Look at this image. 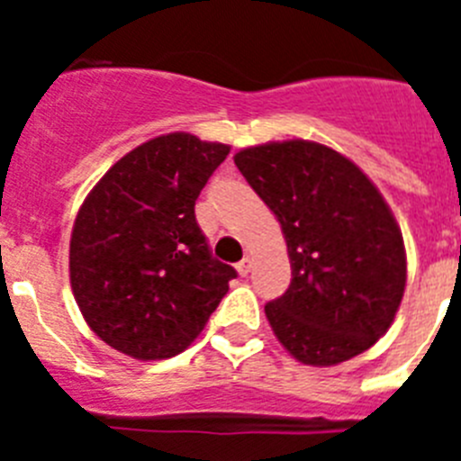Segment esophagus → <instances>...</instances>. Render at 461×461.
<instances>
[{"mask_svg":"<svg viewBox=\"0 0 461 461\" xmlns=\"http://www.w3.org/2000/svg\"><path fill=\"white\" fill-rule=\"evenodd\" d=\"M235 267H238L240 276H247V275H249V272H251V258H242Z\"/></svg>","mask_w":461,"mask_h":461,"instance_id":"obj_1","label":"esophagus"}]
</instances>
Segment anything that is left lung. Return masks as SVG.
Instances as JSON below:
<instances>
[{
	"instance_id": "1",
	"label": "left lung",
	"mask_w": 461,
	"mask_h": 461,
	"mask_svg": "<svg viewBox=\"0 0 461 461\" xmlns=\"http://www.w3.org/2000/svg\"><path fill=\"white\" fill-rule=\"evenodd\" d=\"M235 166L279 219L291 286L266 316L295 360L330 367L388 332L406 286L404 240L353 161L309 140L267 142Z\"/></svg>"
}]
</instances>
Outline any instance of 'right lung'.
I'll list each match as a JSON object with an SVG mask.
<instances>
[{"label":"right lung","instance_id":"right-lung-1","mask_svg":"<svg viewBox=\"0 0 461 461\" xmlns=\"http://www.w3.org/2000/svg\"><path fill=\"white\" fill-rule=\"evenodd\" d=\"M230 148L168 133L122 157L89 191L68 270L96 337L136 360L182 353L238 272L212 256L195 198Z\"/></svg>","mask_w":461,"mask_h":461}]
</instances>
